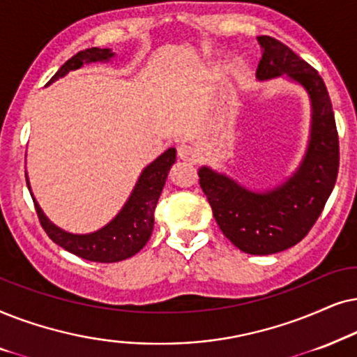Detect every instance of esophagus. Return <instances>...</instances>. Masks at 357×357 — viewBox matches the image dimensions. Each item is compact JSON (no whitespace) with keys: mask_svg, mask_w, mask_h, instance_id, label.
<instances>
[{"mask_svg":"<svg viewBox=\"0 0 357 357\" xmlns=\"http://www.w3.org/2000/svg\"><path fill=\"white\" fill-rule=\"evenodd\" d=\"M178 156L184 161H196L197 158L196 150H194L191 145H186V144L178 146Z\"/></svg>","mask_w":357,"mask_h":357,"instance_id":"esophagus-1","label":"esophagus"}]
</instances>
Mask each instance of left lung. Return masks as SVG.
Masks as SVG:
<instances>
[{
  "label": "left lung",
  "mask_w": 357,
  "mask_h": 357,
  "mask_svg": "<svg viewBox=\"0 0 357 357\" xmlns=\"http://www.w3.org/2000/svg\"><path fill=\"white\" fill-rule=\"evenodd\" d=\"M258 42L263 56L256 78L263 82L286 75L310 98L305 156L286 183L264 192L250 191L208 166L199 168L197 174L223 235L243 253L273 255L297 245L320 217L338 176L340 142L333 107L318 71L274 37L259 36Z\"/></svg>",
  "instance_id": "1"
}]
</instances>
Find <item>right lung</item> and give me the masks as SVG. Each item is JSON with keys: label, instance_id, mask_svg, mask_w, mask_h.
<instances>
[{"label": "right lung", "instance_id": "obj_1", "mask_svg": "<svg viewBox=\"0 0 357 357\" xmlns=\"http://www.w3.org/2000/svg\"><path fill=\"white\" fill-rule=\"evenodd\" d=\"M114 56L111 49H99V47H91V49L82 50L71 56L61 68L52 76L49 82L54 83L56 79L65 76L68 71L82 68L84 63H93V61H109ZM176 161V150L168 149L163 155H160L153 163H150L142 171L139 181H137L134 191L130 197L123 204L121 212L112 218L107 225L99 228L98 231L86 235H75L70 231H65L54 225L37 201H34L36 212L39 215L40 225L49 235V238L54 243L60 245L70 253H73L79 258L86 261H94V263H117V261L127 259L130 256L144 248L146 241L151 236L155 223V207L158 202L160 194L163 191V186L168 178L171 166ZM26 183L29 188V179L26 174Z\"/></svg>", "mask_w": 357, "mask_h": 357}]
</instances>
